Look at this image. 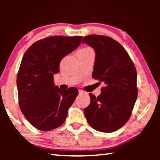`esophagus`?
I'll return each instance as SVG.
<instances>
[{"label": "esophagus", "mask_w": 160, "mask_h": 160, "mask_svg": "<svg viewBox=\"0 0 160 160\" xmlns=\"http://www.w3.org/2000/svg\"><path fill=\"white\" fill-rule=\"evenodd\" d=\"M78 92H79V94H85V92H84L83 90H78Z\"/></svg>", "instance_id": "esophagus-1"}]
</instances>
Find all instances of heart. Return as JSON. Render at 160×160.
<instances>
[{
  "instance_id": "heart-1",
  "label": "heart",
  "mask_w": 160,
  "mask_h": 160,
  "mask_svg": "<svg viewBox=\"0 0 160 160\" xmlns=\"http://www.w3.org/2000/svg\"><path fill=\"white\" fill-rule=\"evenodd\" d=\"M92 49L91 48H89V47H87V48H81L80 50H82V51H85V50H90Z\"/></svg>"
}]
</instances>
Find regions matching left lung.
I'll list each match as a JSON object with an SVG mask.
<instances>
[{"mask_svg": "<svg viewBox=\"0 0 160 160\" xmlns=\"http://www.w3.org/2000/svg\"><path fill=\"white\" fill-rule=\"evenodd\" d=\"M82 43L95 51L92 77L104 85L99 96L89 94L85 116L96 131H116L128 121L137 99L136 69L125 48L112 38L92 34Z\"/></svg>", "mask_w": 160, "mask_h": 160, "instance_id": "obj_1", "label": "left lung"}]
</instances>
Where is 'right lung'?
I'll return each mask as SVG.
<instances>
[{
	"label": "right lung",
	"mask_w": 160,
	"mask_h": 160,
	"mask_svg": "<svg viewBox=\"0 0 160 160\" xmlns=\"http://www.w3.org/2000/svg\"><path fill=\"white\" fill-rule=\"evenodd\" d=\"M82 37L53 36L29 47L17 75L19 106L35 128L48 131L61 126L78 95L75 88L63 91L55 86L53 75L62 59L79 47Z\"/></svg>",
	"instance_id": "1"
}]
</instances>
